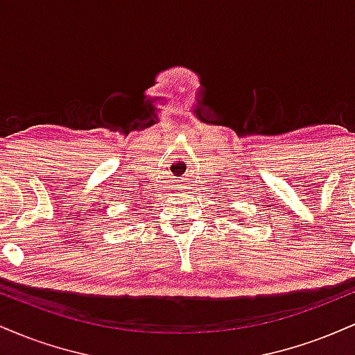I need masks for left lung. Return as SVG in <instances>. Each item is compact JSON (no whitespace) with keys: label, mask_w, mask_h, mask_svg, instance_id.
Masks as SVG:
<instances>
[{"label":"left lung","mask_w":355,"mask_h":355,"mask_svg":"<svg viewBox=\"0 0 355 355\" xmlns=\"http://www.w3.org/2000/svg\"><path fill=\"white\" fill-rule=\"evenodd\" d=\"M242 225H247V223H242Z\"/></svg>","instance_id":"left-lung-1"}]
</instances>
